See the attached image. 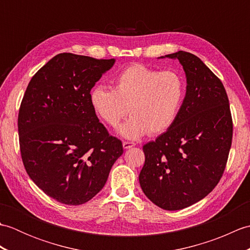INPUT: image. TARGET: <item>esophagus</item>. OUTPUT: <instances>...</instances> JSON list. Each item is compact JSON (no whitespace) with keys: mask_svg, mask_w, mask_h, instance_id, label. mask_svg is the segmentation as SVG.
I'll return each mask as SVG.
<instances>
[{"mask_svg":"<svg viewBox=\"0 0 250 250\" xmlns=\"http://www.w3.org/2000/svg\"><path fill=\"white\" fill-rule=\"evenodd\" d=\"M122 146H124L125 149H129V148H132L133 146H135L134 143H131V142H124L122 143Z\"/></svg>","mask_w":250,"mask_h":250,"instance_id":"obj_1","label":"esophagus"}]
</instances>
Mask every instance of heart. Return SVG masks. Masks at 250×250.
Returning <instances> with one entry per match:
<instances>
[{
    "label": "heart",
    "instance_id": "b5f03b06",
    "mask_svg": "<svg viewBox=\"0 0 250 250\" xmlns=\"http://www.w3.org/2000/svg\"><path fill=\"white\" fill-rule=\"evenodd\" d=\"M113 83V89L94 87L90 104L95 115L111 128L130 110L132 117L118 130L125 139L162 133L177 119L186 97V81L179 72L133 64L121 71Z\"/></svg>",
    "mask_w": 250,
    "mask_h": 250
}]
</instances>
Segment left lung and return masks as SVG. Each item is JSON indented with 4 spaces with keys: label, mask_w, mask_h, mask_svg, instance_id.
<instances>
[{
    "label": "left lung",
    "mask_w": 250,
    "mask_h": 250,
    "mask_svg": "<svg viewBox=\"0 0 250 250\" xmlns=\"http://www.w3.org/2000/svg\"><path fill=\"white\" fill-rule=\"evenodd\" d=\"M178 60L187 87L177 119L143 147V192L153 204L178 210L204 199L224 174L232 143V118L220 79L196 56L180 50L158 59Z\"/></svg>",
    "instance_id": "8db88e82"
}]
</instances>
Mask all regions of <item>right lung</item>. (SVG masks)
<instances>
[{
    "label": "right lung",
    "mask_w": 250,
    "mask_h": 250,
    "mask_svg": "<svg viewBox=\"0 0 250 250\" xmlns=\"http://www.w3.org/2000/svg\"><path fill=\"white\" fill-rule=\"evenodd\" d=\"M115 62L59 54L25 90L18 115L21 158L37 187L60 203L91 200L124 153L90 104V91Z\"/></svg>",
    "instance_id": "add662e5"
}]
</instances>
